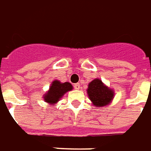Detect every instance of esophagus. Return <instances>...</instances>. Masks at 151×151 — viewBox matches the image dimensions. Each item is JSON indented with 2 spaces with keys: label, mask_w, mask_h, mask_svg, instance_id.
Wrapping results in <instances>:
<instances>
[{
  "label": "esophagus",
  "mask_w": 151,
  "mask_h": 151,
  "mask_svg": "<svg viewBox=\"0 0 151 151\" xmlns=\"http://www.w3.org/2000/svg\"><path fill=\"white\" fill-rule=\"evenodd\" d=\"M73 87H74L75 90H79L80 89V84L79 83H76V84H74Z\"/></svg>",
  "instance_id": "34e87169"
}]
</instances>
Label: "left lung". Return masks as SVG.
<instances>
[{
    "instance_id": "obj_1",
    "label": "left lung",
    "mask_w": 151,
    "mask_h": 151,
    "mask_svg": "<svg viewBox=\"0 0 151 151\" xmlns=\"http://www.w3.org/2000/svg\"><path fill=\"white\" fill-rule=\"evenodd\" d=\"M87 93L93 105L96 107L108 106L114 98V90L105 86L101 80L96 78L88 85Z\"/></svg>"
}]
</instances>
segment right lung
I'll return each mask as SVG.
<instances>
[{
    "label": "right lung",
    "mask_w": 151,
    "mask_h": 151,
    "mask_svg": "<svg viewBox=\"0 0 151 151\" xmlns=\"http://www.w3.org/2000/svg\"><path fill=\"white\" fill-rule=\"evenodd\" d=\"M72 90L73 86L70 82L61 83V81L54 80L50 86V90H48L43 98L45 102L53 105L57 103L65 93Z\"/></svg>",
    "instance_id": "1"
}]
</instances>
